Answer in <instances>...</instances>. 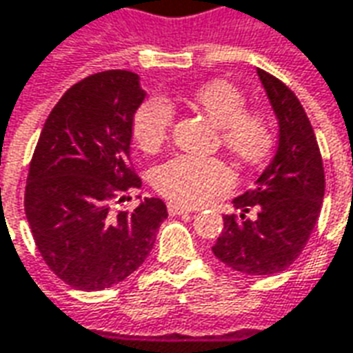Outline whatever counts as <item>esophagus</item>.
Instances as JSON below:
<instances>
[{
	"mask_svg": "<svg viewBox=\"0 0 353 353\" xmlns=\"http://www.w3.org/2000/svg\"><path fill=\"white\" fill-rule=\"evenodd\" d=\"M167 211H169V214H172V216H176V214L194 212V209H192V207H182V205H179V203H169L167 205Z\"/></svg>",
	"mask_w": 353,
	"mask_h": 353,
	"instance_id": "esophagus-1",
	"label": "esophagus"
}]
</instances>
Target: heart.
Instances as JSON below:
<instances>
[{
	"label": "heart",
	"mask_w": 353,
	"mask_h": 353,
	"mask_svg": "<svg viewBox=\"0 0 353 353\" xmlns=\"http://www.w3.org/2000/svg\"><path fill=\"white\" fill-rule=\"evenodd\" d=\"M190 102L219 127L221 142L237 161L261 163L274 146V129L266 114L245 110L243 92L236 85L214 79L192 92ZM174 112L161 97H152L132 116V137L144 152H157L171 132ZM234 176L216 157L174 156L154 171L156 190L174 203L196 207L230 190Z\"/></svg>",
	"instance_id": "1"
}]
</instances>
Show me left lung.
I'll return each mask as SVG.
<instances>
[{"label":"left lung","mask_w":353,"mask_h":353,"mask_svg":"<svg viewBox=\"0 0 353 353\" xmlns=\"http://www.w3.org/2000/svg\"><path fill=\"white\" fill-rule=\"evenodd\" d=\"M279 127L276 156L234 199L239 216L224 214L214 256L247 276H274L289 268L306 247L325 194V172L316 134L294 92L277 77L256 70ZM254 208L257 216L244 214Z\"/></svg>","instance_id":"left-lung-1"}]
</instances>
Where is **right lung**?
Segmentation results:
<instances>
[{"instance_id": "add662e5", "label": "right lung", "mask_w": 353, "mask_h": 353, "mask_svg": "<svg viewBox=\"0 0 353 353\" xmlns=\"http://www.w3.org/2000/svg\"><path fill=\"white\" fill-rule=\"evenodd\" d=\"M146 99L139 76L108 70L62 94L32 156L24 211L45 264L64 283L102 291L142 266L167 219L159 197L112 212L129 188L132 116Z\"/></svg>"}]
</instances>
